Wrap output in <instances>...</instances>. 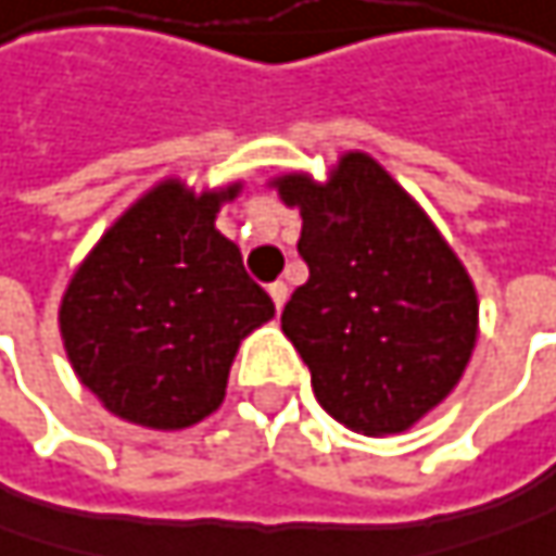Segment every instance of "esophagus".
<instances>
[{
  "label": "esophagus",
  "instance_id": "esophagus-1",
  "mask_svg": "<svg viewBox=\"0 0 556 556\" xmlns=\"http://www.w3.org/2000/svg\"><path fill=\"white\" fill-rule=\"evenodd\" d=\"M268 298H271V303H275V309H281V306L288 303V285H285V281L268 285Z\"/></svg>",
  "mask_w": 556,
  "mask_h": 556
}]
</instances>
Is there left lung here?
Here are the masks:
<instances>
[{
	"label": "left lung",
	"mask_w": 556,
	"mask_h": 556,
	"mask_svg": "<svg viewBox=\"0 0 556 556\" xmlns=\"http://www.w3.org/2000/svg\"><path fill=\"white\" fill-rule=\"evenodd\" d=\"M300 208L309 268L281 329L309 367L316 402L338 424L386 437L437 408L478 338L465 265L415 199L364 151L341 154L326 182H271Z\"/></svg>",
	"instance_id": "obj_1"
}]
</instances>
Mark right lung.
<instances>
[{
    "instance_id": "obj_1",
    "label": "right lung",
    "mask_w": 556,
    "mask_h": 556,
    "mask_svg": "<svg viewBox=\"0 0 556 556\" xmlns=\"http://www.w3.org/2000/svg\"><path fill=\"white\" fill-rule=\"evenodd\" d=\"M240 182L195 195L164 179L116 220L72 275L65 354L106 412L182 430L218 412L240 341L275 316L218 227Z\"/></svg>"
}]
</instances>
